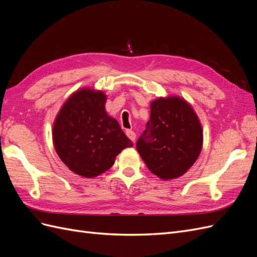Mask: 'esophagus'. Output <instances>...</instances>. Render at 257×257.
Returning <instances> with one entry per match:
<instances>
[{
    "label": "esophagus",
    "mask_w": 257,
    "mask_h": 257,
    "mask_svg": "<svg viewBox=\"0 0 257 257\" xmlns=\"http://www.w3.org/2000/svg\"><path fill=\"white\" fill-rule=\"evenodd\" d=\"M126 135H127V137L131 139L132 142H135V139H136V134H135V132L131 131V130H127V131H126Z\"/></svg>",
    "instance_id": "esophagus-1"
}]
</instances>
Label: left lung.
<instances>
[{
    "instance_id": "left-lung-1",
    "label": "left lung",
    "mask_w": 257,
    "mask_h": 257,
    "mask_svg": "<svg viewBox=\"0 0 257 257\" xmlns=\"http://www.w3.org/2000/svg\"><path fill=\"white\" fill-rule=\"evenodd\" d=\"M203 127L193 107L178 95L150 104V119L136 148L148 169L162 180L181 177L203 149Z\"/></svg>"
}]
</instances>
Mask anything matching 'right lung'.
Segmentation results:
<instances>
[{"instance_id":"1","label":"right lung","mask_w":257,"mask_h":257,"mask_svg":"<svg viewBox=\"0 0 257 257\" xmlns=\"http://www.w3.org/2000/svg\"><path fill=\"white\" fill-rule=\"evenodd\" d=\"M106 99L103 91L78 89L62 105L53 122L57 154L73 173L84 178L105 173L116 155L133 147L118 121L107 113Z\"/></svg>"}]
</instances>
